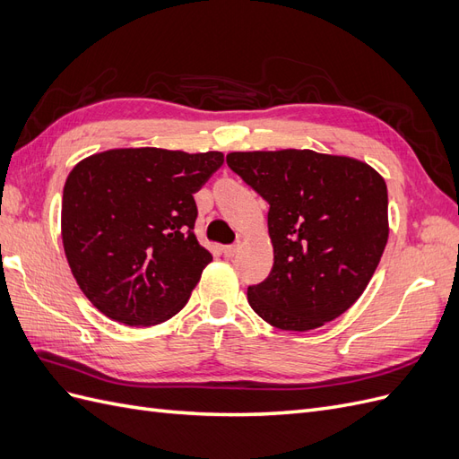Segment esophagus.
Returning <instances> with one entry per match:
<instances>
[{
  "instance_id": "1",
  "label": "esophagus",
  "mask_w": 459,
  "mask_h": 459,
  "mask_svg": "<svg viewBox=\"0 0 459 459\" xmlns=\"http://www.w3.org/2000/svg\"><path fill=\"white\" fill-rule=\"evenodd\" d=\"M238 245H226L224 248H221V251H224V255L228 256V258H231V256H235V253H238Z\"/></svg>"
}]
</instances>
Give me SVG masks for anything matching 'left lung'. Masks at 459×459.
<instances>
[{"instance_id":"obj_1","label":"left lung","mask_w":459,"mask_h":459,"mask_svg":"<svg viewBox=\"0 0 459 459\" xmlns=\"http://www.w3.org/2000/svg\"><path fill=\"white\" fill-rule=\"evenodd\" d=\"M270 204L273 266L247 299L277 329L310 331L364 293L388 239L385 179L366 162L308 149L230 152Z\"/></svg>"}]
</instances>
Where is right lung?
<instances>
[{
  "instance_id": "add662e5",
  "label": "right lung",
  "mask_w": 459,
  "mask_h": 459,
  "mask_svg": "<svg viewBox=\"0 0 459 459\" xmlns=\"http://www.w3.org/2000/svg\"><path fill=\"white\" fill-rule=\"evenodd\" d=\"M224 162L157 147L110 149L78 162L63 189L68 266L93 307L126 325L182 310L212 255L193 228V195Z\"/></svg>"
}]
</instances>
